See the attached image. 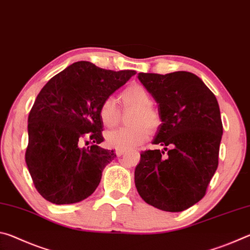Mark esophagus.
Here are the masks:
<instances>
[{
	"mask_svg": "<svg viewBox=\"0 0 250 250\" xmlns=\"http://www.w3.org/2000/svg\"><path fill=\"white\" fill-rule=\"evenodd\" d=\"M125 153V150H116V154H117V156H121V155H124Z\"/></svg>",
	"mask_w": 250,
	"mask_h": 250,
	"instance_id": "1",
	"label": "esophagus"
}]
</instances>
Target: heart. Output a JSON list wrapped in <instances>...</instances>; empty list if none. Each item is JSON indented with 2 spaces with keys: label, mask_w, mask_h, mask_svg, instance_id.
<instances>
[{
  "label": "heart",
  "mask_w": 250,
  "mask_h": 250,
  "mask_svg": "<svg viewBox=\"0 0 250 250\" xmlns=\"http://www.w3.org/2000/svg\"><path fill=\"white\" fill-rule=\"evenodd\" d=\"M120 100L125 108L134 109L129 128H119L110 131L105 135L109 146L117 150H129L142 145L149 138V127L154 130L161 119L159 112L151 107V97L141 84H131L120 94ZM98 115L104 125L115 126L119 122L121 111L116 99L112 97L104 99L98 108Z\"/></svg>",
  "instance_id": "b5f03b06"
}]
</instances>
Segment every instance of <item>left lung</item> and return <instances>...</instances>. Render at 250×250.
<instances>
[{
	"label": "left lung",
	"mask_w": 250,
	"mask_h": 250,
	"mask_svg": "<svg viewBox=\"0 0 250 250\" xmlns=\"http://www.w3.org/2000/svg\"><path fill=\"white\" fill-rule=\"evenodd\" d=\"M138 78L159 104L162 124L153 145L163 146L168 153L142 152L134 171L135 188L156 208L185 210L205 196L218 167L223 124L217 99L188 71L140 73Z\"/></svg>",
	"instance_id": "obj_1"
}]
</instances>
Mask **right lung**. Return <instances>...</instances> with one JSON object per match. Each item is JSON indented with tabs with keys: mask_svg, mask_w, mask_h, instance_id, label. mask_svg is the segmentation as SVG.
Here are the masks:
<instances>
[{
	"mask_svg": "<svg viewBox=\"0 0 250 250\" xmlns=\"http://www.w3.org/2000/svg\"><path fill=\"white\" fill-rule=\"evenodd\" d=\"M135 74L77 62L40 91L28 115L25 161L46 201L73 204L95 192L104 168L116 158L115 151L99 146L104 125L98 108ZM83 142L92 145L83 147Z\"/></svg>",
	"mask_w": 250,
	"mask_h": 250,
	"instance_id": "1",
	"label": "right lung"
}]
</instances>
